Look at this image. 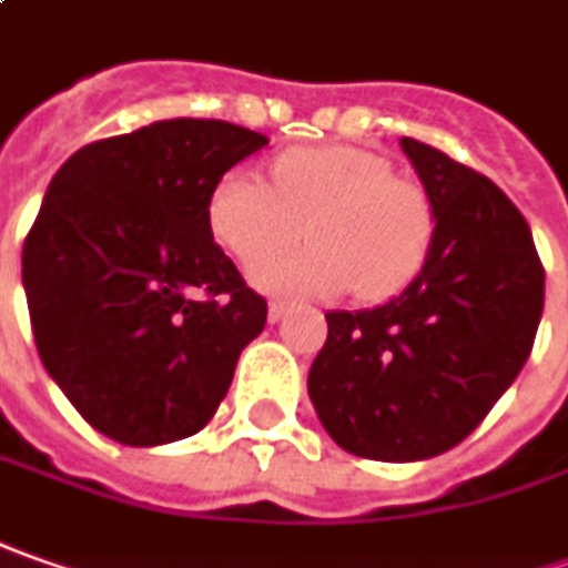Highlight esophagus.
<instances>
[{"label":"esophagus","mask_w":568,"mask_h":568,"mask_svg":"<svg viewBox=\"0 0 568 568\" xmlns=\"http://www.w3.org/2000/svg\"><path fill=\"white\" fill-rule=\"evenodd\" d=\"M288 314V304L285 302H270V307H266V317H270V323H280Z\"/></svg>","instance_id":"1"}]
</instances>
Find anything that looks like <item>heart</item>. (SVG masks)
<instances>
[{
  "instance_id": "obj_1",
  "label": "heart",
  "mask_w": 568,
  "mask_h": 568,
  "mask_svg": "<svg viewBox=\"0 0 568 568\" xmlns=\"http://www.w3.org/2000/svg\"><path fill=\"white\" fill-rule=\"evenodd\" d=\"M315 245L270 262L301 237ZM213 242L251 270V283L280 298L339 295L383 302L420 273L437 232V210L415 179L362 148L285 150L270 163V187L242 169L225 172L206 201ZM267 264L264 265L263 261Z\"/></svg>"
}]
</instances>
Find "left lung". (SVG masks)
Returning <instances> with one entry per match:
<instances>
[{"label":"left lung","instance_id":"1","mask_svg":"<svg viewBox=\"0 0 568 568\" xmlns=\"http://www.w3.org/2000/svg\"><path fill=\"white\" fill-rule=\"evenodd\" d=\"M437 210V232L405 292L371 311L326 314L307 393L345 453L418 462L462 443L525 367L544 266L518 206L443 150L402 138Z\"/></svg>","mask_w":568,"mask_h":568}]
</instances>
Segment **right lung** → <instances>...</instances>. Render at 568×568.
<instances>
[{"label": "right lung", "mask_w": 568, "mask_h": 568, "mask_svg": "<svg viewBox=\"0 0 568 568\" xmlns=\"http://www.w3.org/2000/svg\"><path fill=\"white\" fill-rule=\"evenodd\" d=\"M264 134L166 119L93 141L52 175L21 254L40 362L109 440L206 427L266 302L206 229V201Z\"/></svg>", "instance_id": "1"}]
</instances>
